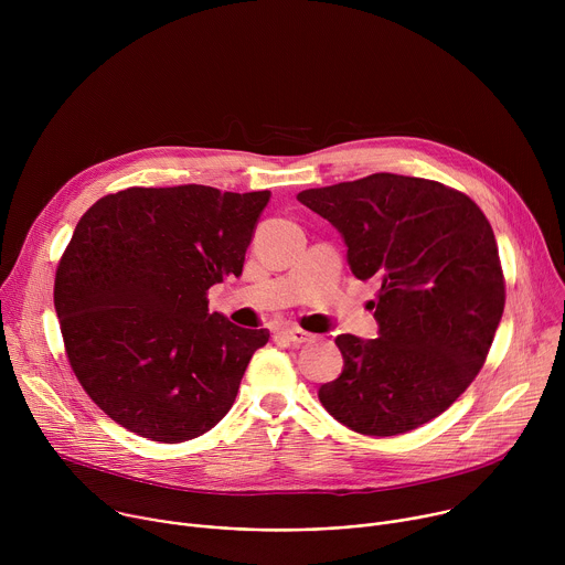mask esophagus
<instances>
[{"mask_svg": "<svg viewBox=\"0 0 565 565\" xmlns=\"http://www.w3.org/2000/svg\"><path fill=\"white\" fill-rule=\"evenodd\" d=\"M279 335H281L284 340H288L292 347H301V344H308V342L315 340L312 333L301 331V329H286V331H281Z\"/></svg>", "mask_w": 565, "mask_h": 565, "instance_id": "obj_1", "label": "esophagus"}]
</instances>
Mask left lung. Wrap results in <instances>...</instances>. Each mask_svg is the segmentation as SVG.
I'll return each instance as SVG.
<instances>
[{
  "label": "left lung",
  "mask_w": 565,
  "mask_h": 565,
  "mask_svg": "<svg viewBox=\"0 0 565 565\" xmlns=\"http://www.w3.org/2000/svg\"><path fill=\"white\" fill-rule=\"evenodd\" d=\"M297 201L338 227L353 275L380 284L371 301L380 338H335L344 369L319 386V402L364 436L434 420L486 364L505 308L488 216L438 181L386 172Z\"/></svg>",
  "instance_id": "8db88e82"
}]
</instances>
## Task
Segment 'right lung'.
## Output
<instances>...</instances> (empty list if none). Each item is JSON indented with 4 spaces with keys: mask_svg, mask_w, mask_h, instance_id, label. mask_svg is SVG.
<instances>
[{
    "mask_svg": "<svg viewBox=\"0 0 565 565\" xmlns=\"http://www.w3.org/2000/svg\"><path fill=\"white\" fill-rule=\"evenodd\" d=\"M270 192L129 188L96 201L55 270L68 364L125 429L185 443L232 407L268 329L210 312L207 290L244 270Z\"/></svg>",
    "mask_w": 565,
    "mask_h": 565,
    "instance_id": "obj_1",
    "label": "right lung"
}]
</instances>
